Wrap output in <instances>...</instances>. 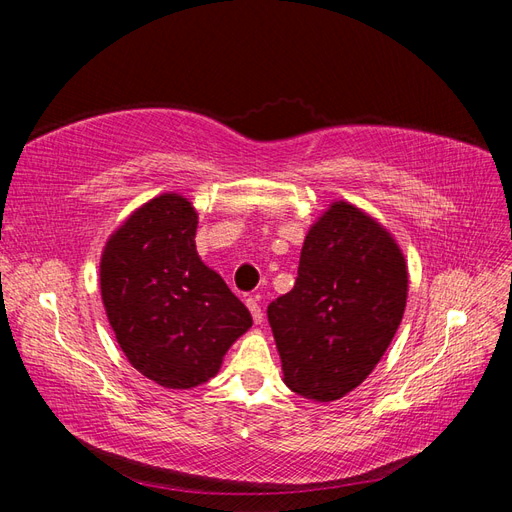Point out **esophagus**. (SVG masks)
Listing matches in <instances>:
<instances>
[{
    "mask_svg": "<svg viewBox=\"0 0 512 512\" xmlns=\"http://www.w3.org/2000/svg\"><path fill=\"white\" fill-rule=\"evenodd\" d=\"M245 303H247V307H250L252 318H254V322H256V324H260L262 320H265V314H262L260 303H258V299H256V297H250V299H247Z\"/></svg>",
    "mask_w": 512,
    "mask_h": 512,
    "instance_id": "esophagus-1",
    "label": "esophagus"
}]
</instances>
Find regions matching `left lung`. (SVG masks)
Instances as JSON below:
<instances>
[{
  "mask_svg": "<svg viewBox=\"0 0 512 512\" xmlns=\"http://www.w3.org/2000/svg\"><path fill=\"white\" fill-rule=\"evenodd\" d=\"M406 299L391 232L335 200L307 230L294 288L267 307L288 389L320 404L354 391L391 346Z\"/></svg>",
  "mask_w": 512,
  "mask_h": 512,
  "instance_id": "1",
  "label": "left lung"
}]
</instances>
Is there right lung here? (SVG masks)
Returning <instances> with one entry per match:
<instances>
[{"label":"right lung","mask_w":512,"mask_h":512,"mask_svg":"<svg viewBox=\"0 0 512 512\" xmlns=\"http://www.w3.org/2000/svg\"><path fill=\"white\" fill-rule=\"evenodd\" d=\"M198 213L166 192L128 215L100 258V292L134 369L164 389H194L252 327L247 307L196 252Z\"/></svg>","instance_id":"right-lung-1"}]
</instances>
